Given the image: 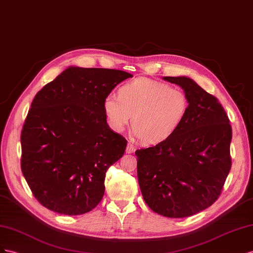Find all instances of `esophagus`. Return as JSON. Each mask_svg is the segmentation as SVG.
I'll return each instance as SVG.
<instances>
[{
  "mask_svg": "<svg viewBox=\"0 0 253 253\" xmlns=\"http://www.w3.org/2000/svg\"><path fill=\"white\" fill-rule=\"evenodd\" d=\"M134 151H135V146L133 145V144H131V143H128L127 148H126V153L132 154V153H134Z\"/></svg>",
  "mask_w": 253,
  "mask_h": 253,
  "instance_id": "esophagus-1",
  "label": "esophagus"
}]
</instances>
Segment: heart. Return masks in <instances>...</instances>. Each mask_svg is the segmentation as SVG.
Masks as SVG:
<instances>
[{
    "instance_id": "b5f03b06",
    "label": "heart",
    "mask_w": 253,
    "mask_h": 253,
    "mask_svg": "<svg viewBox=\"0 0 253 253\" xmlns=\"http://www.w3.org/2000/svg\"><path fill=\"white\" fill-rule=\"evenodd\" d=\"M103 108L114 131L124 130L132 115L133 134L146 145H157L181 126L189 110V98L181 89L142 77L123 84L119 95H107Z\"/></svg>"
}]
</instances>
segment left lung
Masks as SVG:
<instances>
[{"label": "left lung", "instance_id": "obj_1", "mask_svg": "<svg viewBox=\"0 0 253 253\" xmlns=\"http://www.w3.org/2000/svg\"><path fill=\"white\" fill-rule=\"evenodd\" d=\"M163 79L181 86L189 110L169 139L135 151L138 180L151 210L181 218L204 211L219 197L231 169L232 128L218 99L193 79Z\"/></svg>", "mask_w": 253, "mask_h": 253}]
</instances>
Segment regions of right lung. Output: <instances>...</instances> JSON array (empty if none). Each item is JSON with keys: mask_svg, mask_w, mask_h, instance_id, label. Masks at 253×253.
<instances>
[{"mask_svg": "<svg viewBox=\"0 0 253 253\" xmlns=\"http://www.w3.org/2000/svg\"><path fill=\"white\" fill-rule=\"evenodd\" d=\"M129 77L120 70L69 67L36 94L21 132V169L48 210L81 215L100 203L106 171L127 146L107 124L104 99Z\"/></svg>", "mask_w": 253, "mask_h": 253, "instance_id": "obj_1", "label": "right lung"}]
</instances>
